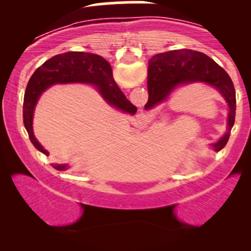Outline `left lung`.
Here are the masks:
<instances>
[{
  "label": "left lung",
  "mask_w": 251,
  "mask_h": 251,
  "mask_svg": "<svg viewBox=\"0 0 251 251\" xmlns=\"http://www.w3.org/2000/svg\"><path fill=\"white\" fill-rule=\"evenodd\" d=\"M192 82L208 83L218 89L229 107L227 132L217 143L212 144V149L218 152L226 145L230 131L235 124L236 93L234 83L226 72L204 53L178 50L152 56L149 61V100L145 109H151L158 103L165 101L170 93L178 86Z\"/></svg>",
  "instance_id": "8db88e82"
}]
</instances>
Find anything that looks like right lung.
Masks as SVG:
<instances>
[{"label": "right lung", "mask_w": 251, "mask_h": 251, "mask_svg": "<svg viewBox=\"0 0 251 251\" xmlns=\"http://www.w3.org/2000/svg\"><path fill=\"white\" fill-rule=\"evenodd\" d=\"M94 83L108 103L126 113L134 114L137 107L126 99L114 81L112 68L103 57L83 51H67L50 57L40 66L28 81L24 101V123L30 142L40 152L48 155L47 150L34 137L33 112L43 91L55 83ZM59 171L68 169L67 164L53 165Z\"/></svg>", "instance_id": "1"}]
</instances>
